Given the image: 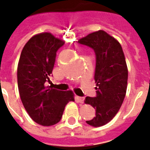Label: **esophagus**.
<instances>
[{
  "label": "esophagus",
  "mask_w": 150,
  "mask_h": 150,
  "mask_svg": "<svg viewBox=\"0 0 150 150\" xmlns=\"http://www.w3.org/2000/svg\"><path fill=\"white\" fill-rule=\"evenodd\" d=\"M84 100H85V98L78 97V96H76V100L78 103H83V102H84Z\"/></svg>",
  "instance_id": "34e87169"
}]
</instances>
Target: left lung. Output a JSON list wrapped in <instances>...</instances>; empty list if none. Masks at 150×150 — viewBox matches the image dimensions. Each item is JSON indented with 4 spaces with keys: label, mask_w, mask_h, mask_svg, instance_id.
<instances>
[{
    "label": "left lung",
    "mask_w": 150,
    "mask_h": 150,
    "mask_svg": "<svg viewBox=\"0 0 150 150\" xmlns=\"http://www.w3.org/2000/svg\"><path fill=\"white\" fill-rule=\"evenodd\" d=\"M78 42L92 48L96 54L97 96L86 97L85 103L96 110V116L86 123L100 127L115 117L123 103L127 89V64L121 44L104 30L89 33Z\"/></svg>",
    "instance_id": "8db88e82"
}]
</instances>
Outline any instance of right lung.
I'll return each instance as SVG.
<instances>
[{
	"label": "right lung",
	"mask_w": 150,
	"mask_h": 150,
	"mask_svg": "<svg viewBox=\"0 0 150 150\" xmlns=\"http://www.w3.org/2000/svg\"><path fill=\"white\" fill-rule=\"evenodd\" d=\"M64 44L50 33L34 35L23 48L18 62L17 85L23 105L29 117L44 126L58 123L65 105L74 101L72 90L45 86L50 82L57 51Z\"/></svg>",
	"instance_id": "right-lung-1"
}]
</instances>
